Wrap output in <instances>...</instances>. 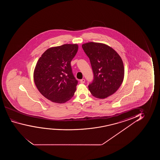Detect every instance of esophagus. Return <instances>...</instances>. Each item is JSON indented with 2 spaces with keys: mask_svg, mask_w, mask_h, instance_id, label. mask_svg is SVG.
<instances>
[{
  "mask_svg": "<svg viewBox=\"0 0 160 160\" xmlns=\"http://www.w3.org/2000/svg\"><path fill=\"white\" fill-rule=\"evenodd\" d=\"M85 82V80L84 79H81V80H80V82L81 83H84Z\"/></svg>",
  "mask_w": 160,
  "mask_h": 160,
  "instance_id": "obj_1",
  "label": "esophagus"
}]
</instances>
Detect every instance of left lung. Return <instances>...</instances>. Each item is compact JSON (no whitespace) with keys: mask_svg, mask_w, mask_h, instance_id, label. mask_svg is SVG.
<instances>
[{"mask_svg":"<svg viewBox=\"0 0 160 160\" xmlns=\"http://www.w3.org/2000/svg\"><path fill=\"white\" fill-rule=\"evenodd\" d=\"M82 48L90 59L94 79L88 85L93 96L104 99L114 94L122 83L125 69L122 60L106 44L89 42Z\"/></svg>","mask_w":160,"mask_h":160,"instance_id":"1","label":"left lung"}]
</instances>
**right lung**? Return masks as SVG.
Masks as SVG:
<instances>
[{
	"mask_svg": "<svg viewBox=\"0 0 160 160\" xmlns=\"http://www.w3.org/2000/svg\"><path fill=\"white\" fill-rule=\"evenodd\" d=\"M78 50V44H64L45 51L38 59L34 71L38 90L52 102L63 103L72 98L78 80L70 62Z\"/></svg>",
	"mask_w": 160,
	"mask_h": 160,
	"instance_id": "1",
	"label": "right lung"
}]
</instances>
